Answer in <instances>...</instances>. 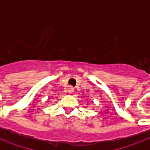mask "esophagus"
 Instances as JSON below:
<instances>
[{
    "label": "esophagus",
    "mask_w": 150,
    "mask_h": 150,
    "mask_svg": "<svg viewBox=\"0 0 150 150\" xmlns=\"http://www.w3.org/2000/svg\"><path fill=\"white\" fill-rule=\"evenodd\" d=\"M68 92L69 93H72L73 92H74V88L72 86H68Z\"/></svg>",
    "instance_id": "1"
}]
</instances>
